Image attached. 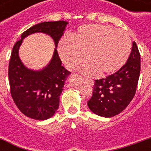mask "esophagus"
Returning a JSON list of instances; mask_svg holds the SVG:
<instances>
[{
	"instance_id": "1",
	"label": "esophagus",
	"mask_w": 151,
	"mask_h": 151,
	"mask_svg": "<svg viewBox=\"0 0 151 151\" xmlns=\"http://www.w3.org/2000/svg\"><path fill=\"white\" fill-rule=\"evenodd\" d=\"M85 81H87V82L90 85H93V84H94L93 81L91 80V79H85Z\"/></svg>"
}]
</instances>
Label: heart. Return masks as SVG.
<instances>
[{
	"label": "heart",
	"instance_id": "heart-1",
	"mask_svg": "<svg viewBox=\"0 0 151 151\" xmlns=\"http://www.w3.org/2000/svg\"><path fill=\"white\" fill-rule=\"evenodd\" d=\"M132 48L130 37L126 32L110 25L87 24L78 32L65 36L59 41L58 52L70 70H74L84 61L89 60L79 70L85 75L114 73L129 57Z\"/></svg>",
	"mask_w": 151,
	"mask_h": 151
}]
</instances>
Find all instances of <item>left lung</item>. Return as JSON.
<instances>
[{
  "mask_svg": "<svg viewBox=\"0 0 151 151\" xmlns=\"http://www.w3.org/2000/svg\"><path fill=\"white\" fill-rule=\"evenodd\" d=\"M140 73V54L135 41L126 63L111 75L95 81L88 106L100 117H111L122 112L133 99Z\"/></svg>",
  "mask_w": 151,
  "mask_h": 151,
  "instance_id": "8db88e82",
  "label": "left lung"
}]
</instances>
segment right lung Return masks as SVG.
Segmentation results:
<instances>
[{
  "instance_id": "1",
  "label": "right lung",
  "mask_w": 151,
  "mask_h": 151,
  "mask_svg": "<svg viewBox=\"0 0 151 151\" xmlns=\"http://www.w3.org/2000/svg\"><path fill=\"white\" fill-rule=\"evenodd\" d=\"M67 25L66 21L43 22L34 25L22 33L21 39L13 47L8 66L11 95L20 111L32 119H48L59 108L60 96L70 72L62 66L56 48ZM36 32L51 36L56 47L50 62L37 71L25 66L18 55L23 39Z\"/></svg>"
}]
</instances>
